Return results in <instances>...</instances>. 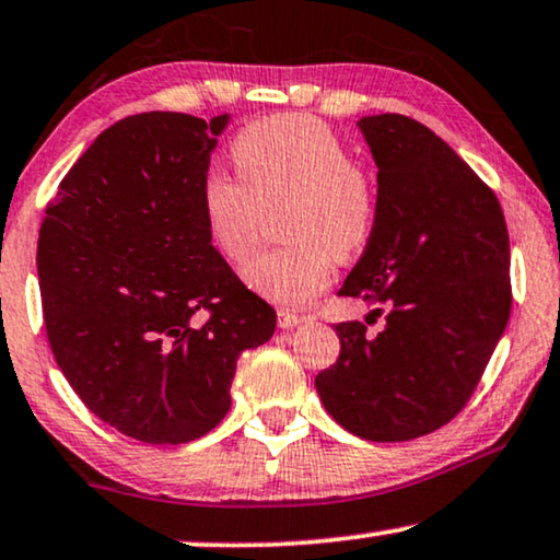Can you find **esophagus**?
I'll return each mask as SVG.
<instances>
[{"instance_id":"34e87169","label":"esophagus","mask_w":560,"mask_h":560,"mask_svg":"<svg viewBox=\"0 0 560 560\" xmlns=\"http://www.w3.org/2000/svg\"><path fill=\"white\" fill-rule=\"evenodd\" d=\"M276 317H279L281 330H294V327H300L304 323V317L294 315V312H289V310H279L276 312Z\"/></svg>"}]
</instances>
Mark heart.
Returning <instances> with one entry per match:
<instances>
[{
	"label": "heart",
	"mask_w": 560,
	"mask_h": 560,
	"mask_svg": "<svg viewBox=\"0 0 560 560\" xmlns=\"http://www.w3.org/2000/svg\"><path fill=\"white\" fill-rule=\"evenodd\" d=\"M243 179L210 166L199 182V212L222 258L241 264L256 245L260 207L289 199L284 235L294 245L260 253L243 268L253 292L300 307L330 284L335 253L353 256L376 225V189L348 145L315 117L253 122L230 145Z\"/></svg>",
	"instance_id": "heart-1"
}]
</instances>
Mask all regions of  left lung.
Here are the masks:
<instances>
[{
	"label": "left lung",
	"instance_id": "left-lung-1",
	"mask_svg": "<svg viewBox=\"0 0 560 560\" xmlns=\"http://www.w3.org/2000/svg\"><path fill=\"white\" fill-rule=\"evenodd\" d=\"M376 174V225L342 281L384 330L340 323V355L317 374L327 415L374 443L443 428L479 384L512 307L510 235L494 191L405 115L358 119Z\"/></svg>",
	"mask_w": 560,
	"mask_h": 560
}]
</instances>
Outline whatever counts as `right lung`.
I'll return each mask as SVG.
<instances>
[{
	"label": "right lung",
	"mask_w": 560,
	"mask_h": 560,
	"mask_svg": "<svg viewBox=\"0 0 560 560\" xmlns=\"http://www.w3.org/2000/svg\"><path fill=\"white\" fill-rule=\"evenodd\" d=\"M228 122L119 119L73 163L40 228L37 279L58 369L100 420L143 443L207 435L233 405L237 358L276 327L199 212Z\"/></svg>",
	"instance_id": "1"
}]
</instances>
